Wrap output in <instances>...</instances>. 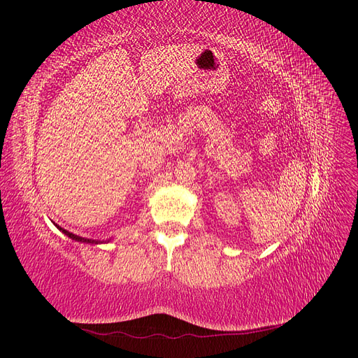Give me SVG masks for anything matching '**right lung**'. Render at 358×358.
Here are the masks:
<instances>
[{"label": "right lung", "mask_w": 358, "mask_h": 358, "mask_svg": "<svg viewBox=\"0 0 358 358\" xmlns=\"http://www.w3.org/2000/svg\"><path fill=\"white\" fill-rule=\"evenodd\" d=\"M55 224V222H53ZM55 227L57 229L59 230V231H62L64 234H66L67 237H70L71 241H76V242H80V243H91V245H100V243H109L110 241H112V237L110 239H107V241H96V239H86V237H80V236H78V234H73V233H70L69 230H66V229H62V227H59V225H57L55 224Z\"/></svg>", "instance_id": "add662e5"}]
</instances>
